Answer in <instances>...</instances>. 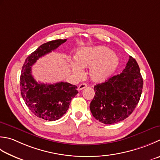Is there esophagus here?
<instances>
[{
	"label": "esophagus",
	"instance_id": "obj_1",
	"mask_svg": "<svg viewBox=\"0 0 160 160\" xmlns=\"http://www.w3.org/2000/svg\"><path fill=\"white\" fill-rule=\"evenodd\" d=\"M87 87V85L86 84H80L79 86H78V90H79V91H81V90H82L83 89L86 88Z\"/></svg>",
	"mask_w": 160,
	"mask_h": 160
}]
</instances>
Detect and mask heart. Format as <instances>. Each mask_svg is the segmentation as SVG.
<instances>
[{"label": "heart", "mask_w": 160, "mask_h": 160, "mask_svg": "<svg viewBox=\"0 0 160 160\" xmlns=\"http://www.w3.org/2000/svg\"><path fill=\"white\" fill-rule=\"evenodd\" d=\"M76 64H72V70L80 73V67H89V76L93 82L107 80L117 70L118 60L114 52L105 46L83 48L75 55Z\"/></svg>", "instance_id": "1"}]
</instances>
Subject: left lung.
Returning a JSON list of instances; mask_svg holds the SVG:
<instances>
[{
	"label": "left lung",
	"instance_id": "8db88e82",
	"mask_svg": "<svg viewBox=\"0 0 160 160\" xmlns=\"http://www.w3.org/2000/svg\"><path fill=\"white\" fill-rule=\"evenodd\" d=\"M143 78L135 59L130 56L123 72L94 87L90 110L96 120L104 124L123 121L132 113L139 101Z\"/></svg>",
	"mask_w": 160,
	"mask_h": 160
}]
</instances>
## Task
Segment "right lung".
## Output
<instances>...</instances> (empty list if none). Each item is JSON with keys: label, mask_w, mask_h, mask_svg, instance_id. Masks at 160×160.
Instances as JSON below:
<instances>
[{"label": "right lung", "mask_w": 160, "mask_h": 160, "mask_svg": "<svg viewBox=\"0 0 160 160\" xmlns=\"http://www.w3.org/2000/svg\"><path fill=\"white\" fill-rule=\"evenodd\" d=\"M67 39H57L41 45L28 55L22 67L21 93L28 108L36 116L49 121L58 120L66 114L71 99L78 93L77 86L68 82L39 83L32 75V66L42 56L54 51Z\"/></svg>", "instance_id": "obj_1"}]
</instances>
